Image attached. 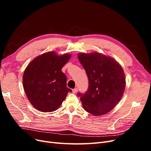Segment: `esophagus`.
Wrapping results in <instances>:
<instances>
[{
	"label": "esophagus",
	"mask_w": 151,
	"mask_h": 151,
	"mask_svg": "<svg viewBox=\"0 0 151 151\" xmlns=\"http://www.w3.org/2000/svg\"><path fill=\"white\" fill-rule=\"evenodd\" d=\"M77 91H78V89L77 88H75V89H72V92H73V93H74V94H76Z\"/></svg>",
	"instance_id": "esophagus-1"
}]
</instances>
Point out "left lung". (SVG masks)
Returning <instances> with one entry per match:
<instances>
[{"label": "left lung", "mask_w": 151, "mask_h": 151, "mask_svg": "<svg viewBox=\"0 0 151 151\" xmlns=\"http://www.w3.org/2000/svg\"><path fill=\"white\" fill-rule=\"evenodd\" d=\"M77 56L89 79L87 92L78 93L83 108L94 116L104 115L116 106L124 93L123 68L113 58L98 52L80 53Z\"/></svg>", "instance_id": "8db88e82"}]
</instances>
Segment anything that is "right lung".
Wrapping results in <instances>:
<instances>
[{
	"label": "right lung",
	"mask_w": 151,
	"mask_h": 151,
	"mask_svg": "<svg viewBox=\"0 0 151 151\" xmlns=\"http://www.w3.org/2000/svg\"><path fill=\"white\" fill-rule=\"evenodd\" d=\"M71 55H58L48 52L38 56L27 66L22 84L28 100L42 112L57 110L72 90L67 88V77L61 70Z\"/></svg>",
	"instance_id": "obj_1"
}]
</instances>
